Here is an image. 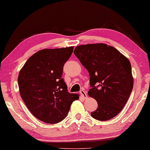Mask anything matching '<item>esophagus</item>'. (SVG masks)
Listing matches in <instances>:
<instances>
[{
    "mask_svg": "<svg viewBox=\"0 0 150 150\" xmlns=\"http://www.w3.org/2000/svg\"><path fill=\"white\" fill-rule=\"evenodd\" d=\"M80 94H81V96L82 97H83V98H87V93H86V91H84V90H81V91H80Z\"/></svg>",
    "mask_w": 150,
    "mask_h": 150,
    "instance_id": "esophagus-1",
    "label": "esophagus"
}]
</instances>
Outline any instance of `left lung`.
I'll list each match as a JSON object with an SVG mask.
<instances>
[{"instance_id":"1","label":"left lung","mask_w":150,"mask_h":150,"mask_svg":"<svg viewBox=\"0 0 150 150\" xmlns=\"http://www.w3.org/2000/svg\"><path fill=\"white\" fill-rule=\"evenodd\" d=\"M74 53L89 72L88 95L98 102V107L91 115L100 121L117 115L132 91L130 61L120 51L105 44L81 45L76 47Z\"/></svg>"}]
</instances>
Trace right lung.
Listing matches in <instances>:
<instances>
[{"label":"right lung","instance_id":"add662e5","mask_svg":"<svg viewBox=\"0 0 150 150\" xmlns=\"http://www.w3.org/2000/svg\"><path fill=\"white\" fill-rule=\"evenodd\" d=\"M74 47L44 49L30 57L18 79L21 98L30 112L42 122L57 124L66 117L79 98L69 93L62 78L63 66Z\"/></svg>","mask_w":150,"mask_h":150}]
</instances>
